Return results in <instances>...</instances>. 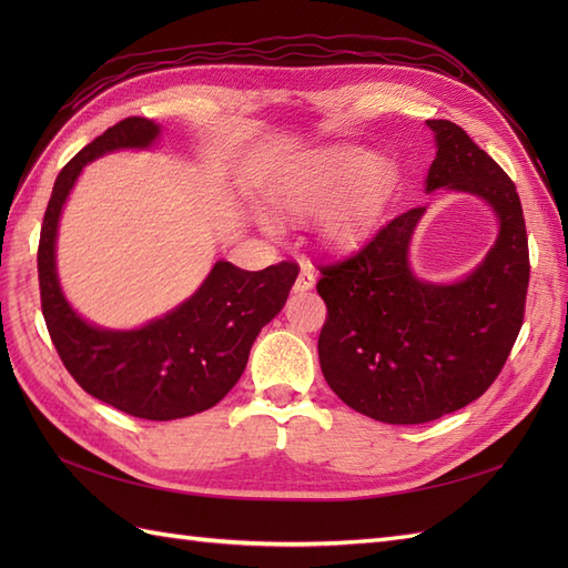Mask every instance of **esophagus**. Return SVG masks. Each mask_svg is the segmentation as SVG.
I'll return each mask as SVG.
<instances>
[{
	"label": "esophagus",
	"mask_w": 568,
	"mask_h": 568,
	"mask_svg": "<svg viewBox=\"0 0 568 568\" xmlns=\"http://www.w3.org/2000/svg\"><path fill=\"white\" fill-rule=\"evenodd\" d=\"M313 286H315V267L307 261H301V272L296 277L294 291H296V294H301V291H311Z\"/></svg>",
	"instance_id": "obj_1"
}]
</instances>
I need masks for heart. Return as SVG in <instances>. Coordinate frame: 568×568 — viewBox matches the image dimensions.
Listing matches in <instances>:
<instances>
[{"instance_id":"1","label":"heart","mask_w":568,"mask_h":568,"mask_svg":"<svg viewBox=\"0 0 568 568\" xmlns=\"http://www.w3.org/2000/svg\"><path fill=\"white\" fill-rule=\"evenodd\" d=\"M390 178V163L376 153L355 146L320 149L286 168L277 203L294 217L324 207L317 220L322 242L336 251H353L372 234Z\"/></svg>"}]
</instances>
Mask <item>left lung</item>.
I'll return each mask as SVG.
<instances>
[{"label": "left lung", "instance_id": "8db88e82", "mask_svg": "<svg viewBox=\"0 0 568 568\" xmlns=\"http://www.w3.org/2000/svg\"><path fill=\"white\" fill-rule=\"evenodd\" d=\"M436 159L424 192L484 201L497 236L455 282L417 277L409 244L426 205L412 209L336 265H322L326 317L320 367L338 398L384 424H424L480 398L519 336L528 288V239L517 186L450 120H426Z\"/></svg>", "mask_w": 568, "mask_h": 568}]
</instances>
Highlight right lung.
I'll use <instances>...</instances> for the list:
<instances>
[{
  "instance_id": "obj_1",
  "label": "right lung",
  "mask_w": 568,
  "mask_h": 568,
  "mask_svg": "<svg viewBox=\"0 0 568 568\" xmlns=\"http://www.w3.org/2000/svg\"><path fill=\"white\" fill-rule=\"evenodd\" d=\"M161 125L125 118L61 170L44 213L38 251L42 315L73 379L132 417L170 422L220 403L244 374L263 326L277 317L298 277L296 263L248 272L217 261L192 296L134 329H109L68 303L57 272L63 205L84 165L120 149H153Z\"/></svg>"
}]
</instances>
